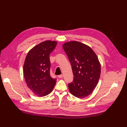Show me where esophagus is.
<instances>
[{
  "label": "esophagus",
  "mask_w": 127,
  "mask_h": 127,
  "mask_svg": "<svg viewBox=\"0 0 127 127\" xmlns=\"http://www.w3.org/2000/svg\"><path fill=\"white\" fill-rule=\"evenodd\" d=\"M62 77H63V75H62V74H61V75H59L58 76V78H62Z\"/></svg>",
  "instance_id": "1"
}]
</instances>
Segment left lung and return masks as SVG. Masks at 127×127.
I'll use <instances>...</instances> for the list:
<instances>
[{
    "label": "left lung",
    "instance_id": "1",
    "mask_svg": "<svg viewBox=\"0 0 127 127\" xmlns=\"http://www.w3.org/2000/svg\"><path fill=\"white\" fill-rule=\"evenodd\" d=\"M63 48L71 63L74 75L68 84L70 93L82 98L91 94L97 85L101 67L98 59L90 47L77 41L64 43Z\"/></svg>",
    "mask_w": 127,
    "mask_h": 127
}]
</instances>
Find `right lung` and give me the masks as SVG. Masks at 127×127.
Here are the masks:
<instances>
[{"label": "right lung", "instance_id": "right-lung-1", "mask_svg": "<svg viewBox=\"0 0 127 127\" xmlns=\"http://www.w3.org/2000/svg\"><path fill=\"white\" fill-rule=\"evenodd\" d=\"M57 42L46 41L33 47L28 52L24 64V75L28 87L40 97L50 94L56 83L50 73L49 55Z\"/></svg>", "mask_w": 127, "mask_h": 127}]
</instances>
